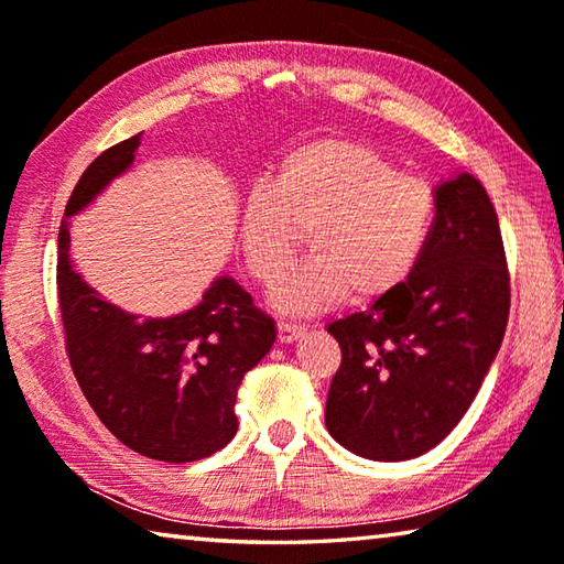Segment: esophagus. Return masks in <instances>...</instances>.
<instances>
[{
    "mask_svg": "<svg viewBox=\"0 0 564 564\" xmlns=\"http://www.w3.org/2000/svg\"><path fill=\"white\" fill-rule=\"evenodd\" d=\"M303 330H305V328L299 326V323L281 321V323H279V340H281V343H293L295 338H301Z\"/></svg>",
    "mask_w": 564,
    "mask_h": 564,
    "instance_id": "1",
    "label": "esophagus"
}]
</instances>
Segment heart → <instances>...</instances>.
Masks as SVG:
<instances>
[{"label": "heart", "mask_w": 564, "mask_h": 564, "mask_svg": "<svg viewBox=\"0 0 564 564\" xmlns=\"http://www.w3.org/2000/svg\"><path fill=\"white\" fill-rule=\"evenodd\" d=\"M437 216L425 178L395 171L362 141L326 137L293 147L265 186L248 188L236 238L246 269L273 285L305 228L311 259L273 291L289 313H316L350 299L370 303L400 289L423 256Z\"/></svg>", "instance_id": "1"}]
</instances>
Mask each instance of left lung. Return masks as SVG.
I'll return each mask as SVG.
<instances>
[{
	"instance_id": "8db88e82",
	"label": "left lung",
	"mask_w": 564,
	"mask_h": 564,
	"mask_svg": "<svg viewBox=\"0 0 564 564\" xmlns=\"http://www.w3.org/2000/svg\"><path fill=\"white\" fill-rule=\"evenodd\" d=\"M433 234L410 279L333 321L340 368L326 427L368 460H410L460 423L510 316V273L488 191L470 174L435 188Z\"/></svg>"
}]
</instances>
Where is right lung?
<instances>
[{
	"label": "right lung",
	"instance_id": "right-lung-1",
	"mask_svg": "<svg viewBox=\"0 0 564 564\" xmlns=\"http://www.w3.org/2000/svg\"><path fill=\"white\" fill-rule=\"evenodd\" d=\"M139 147L141 133L99 154L66 204L56 256L64 346L82 393L113 437L151 460L194 463L231 443L238 386L271 350L275 323L228 275L196 308L139 318L72 269L69 216L121 176Z\"/></svg>",
	"mask_w": 564,
	"mask_h": 564
}]
</instances>
